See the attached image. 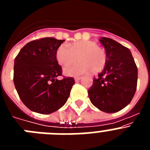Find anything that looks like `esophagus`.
I'll return each mask as SVG.
<instances>
[{"instance_id": "esophagus-1", "label": "esophagus", "mask_w": 150, "mask_h": 150, "mask_svg": "<svg viewBox=\"0 0 150 150\" xmlns=\"http://www.w3.org/2000/svg\"><path fill=\"white\" fill-rule=\"evenodd\" d=\"M80 79H81V76H75V77H74V79H75V81L76 82L79 81Z\"/></svg>"}]
</instances>
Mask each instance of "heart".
I'll use <instances>...</instances> for the list:
<instances>
[{
    "label": "heart",
    "mask_w": 150,
    "mask_h": 150,
    "mask_svg": "<svg viewBox=\"0 0 150 150\" xmlns=\"http://www.w3.org/2000/svg\"><path fill=\"white\" fill-rule=\"evenodd\" d=\"M78 63L65 67L64 71L69 76H76L91 71L98 73L104 70L107 62L105 50L99 47L94 41L83 40L72 44H62L55 52V58L61 66L65 67L74 63Z\"/></svg>",
    "instance_id": "1"
}]
</instances>
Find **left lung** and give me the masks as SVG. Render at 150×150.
<instances>
[{
  "mask_svg": "<svg viewBox=\"0 0 150 150\" xmlns=\"http://www.w3.org/2000/svg\"><path fill=\"white\" fill-rule=\"evenodd\" d=\"M107 62L104 71L94 77L88 89L90 100L105 112H118L132 101L137 89V67L131 51L116 41L102 38Z\"/></svg>",
  "mask_w": 150,
  "mask_h": 150,
  "instance_id": "1",
  "label": "left lung"
}]
</instances>
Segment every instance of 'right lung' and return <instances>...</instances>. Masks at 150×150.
<instances>
[{
	"instance_id": "add662e5",
	"label": "right lung",
	"mask_w": 150,
	"mask_h": 150,
	"mask_svg": "<svg viewBox=\"0 0 150 150\" xmlns=\"http://www.w3.org/2000/svg\"><path fill=\"white\" fill-rule=\"evenodd\" d=\"M64 40L44 38L28 43L15 59L13 82L21 100L34 112L49 114L60 109L67 101L73 77L62 76L55 58L57 49Z\"/></svg>"
}]
</instances>
